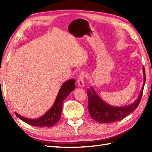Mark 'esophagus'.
I'll return each instance as SVG.
<instances>
[{
    "label": "esophagus",
    "mask_w": 152,
    "mask_h": 152,
    "mask_svg": "<svg viewBox=\"0 0 152 152\" xmlns=\"http://www.w3.org/2000/svg\"><path fill=\"white\" fill-rule=\"evenodd\" d=\"M85 77V74L84 73H80L77 78V84L80 87V88H83L84 86V77Z\"/></svg>",
    "instance_id": "1"
}]
</instances>
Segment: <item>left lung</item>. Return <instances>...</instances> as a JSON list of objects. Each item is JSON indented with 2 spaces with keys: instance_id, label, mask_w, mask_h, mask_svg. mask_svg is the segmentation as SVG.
<instances>
[{
  "instance_id": "8db88e82",
  "label": "left lung",
  "mask_w": 152,
  "mask_h": 152,
  "mask_svg": "<svg viewBox=\"0 0 152 152\" xmlns=\"http://www.w3.org/2000/svg\"><path fill=\"white\" fill-rule=\"evenodd\" d=\"M142 73L144 82L140 94L134 102L130 104L122 107L110 105L99 97L93 86H91L90 88L87 89V94L88 96L89 113L91 117L99 123H110L121 121L134 111L140 104L145 84L146 75L144 66H142Z\"/></svg>"
}]
</instances>
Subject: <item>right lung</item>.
<instances>
[{
    "mask_svg": "<svg viewBox=\"0 0 152 152\" xmlns=\"http://www.w3.org/2000/svg\"><path fill=\"white\" fill-rule=\"evenodd\" d=\"M75 83L74 79H70L64 82L58 92L53 105L42 117L35 119H30L23 117L15 112L16 115L21 121L33 126L50 127L54 126L60 118L63 101L75 88Z\"/></svg>",
    "mask_w": 152,
    "mask_h": 152,
    "instance_id": "1",
    "label": "right lung"
}]
</instances>
